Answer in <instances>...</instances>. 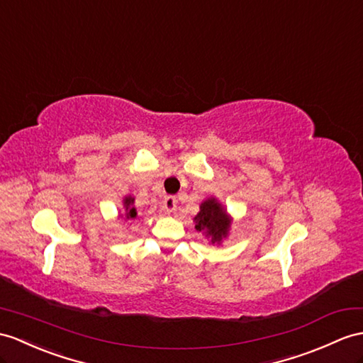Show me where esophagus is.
I'll use <instances>...</instances> for the list:
<instances>
[{"mask_svg": "<svg viewBox=\"0 0 363 363\" xmlns=\"http://www.w3.org/2000/svg\"><path fill=\"white\" fill-rule=\"evenodd\" d=\"M163 208L166 212H174L177 209V199L174 196H167L163 201Z\"/></svg>", "mask_w": 363, "mask_h": 363, "instance_id": "esophagus-1", "label": "esophagus"}]
</instances>
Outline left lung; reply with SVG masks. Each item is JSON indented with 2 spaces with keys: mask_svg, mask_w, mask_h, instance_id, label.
<instances>
[{
  "mask_svg": "<svg viewBox=\"0 0 363 363\" xmlns=\"http://www.w3.org/2000/svg\"><path fill=\"white\" fill-rule=\"evenodd\" d=\"M194 223L199 233L211 238L212 245H220L228 237L231 228V217L217 199H206L200 205V212L194 217Z\"/></svg>",
  "mask_w": 363,
  "mask_h": 363,
  "instance_id": "8db88e82",
  "label": "left lung"
}]
</instances>
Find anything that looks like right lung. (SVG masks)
<instances>
[{
	"mask_svg": "<svg viewBox=\"0 0 363 363\" xmlns=\"http://www.w3.org/2000/svg\"><path fill=\"white\" fill-rule=\"evenodd\" d=\"M123 205H125V218L126 220H135L138 217L137 214V209L134 206V197H125V200H123Z\"/></svg>",
	"mask_w": 363,
	"mask_h": 363,
	"instance_id": "obj_1",
	"label": "right lung"
}]
</instances>
